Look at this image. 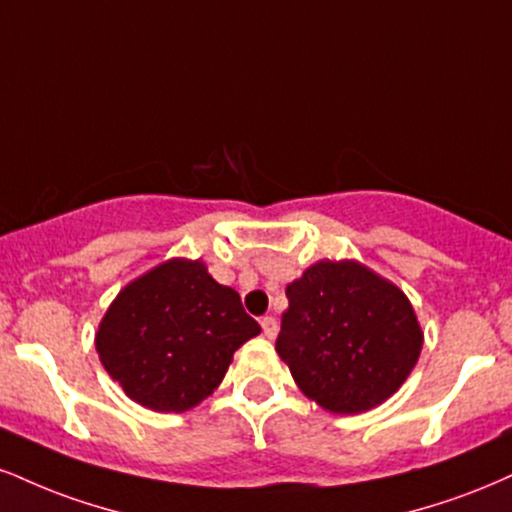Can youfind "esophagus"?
I'll return each instance as SVG.
<instances>
[{"label": "esophagus", "instance_id": "34e87169", "mask_svg": "<svg viewBox=\"0 0 512 512\" xmlns=\"http://www.w3.org/2000/svg\"><path fill=\"white\" fill-rule=\"evenodd\" d=\"M262 334L267 338H274L276 334H279V324H276L274 317H262Z\"/></svg>", "mask_w": 512, "mask_h": 512}]
</instances>
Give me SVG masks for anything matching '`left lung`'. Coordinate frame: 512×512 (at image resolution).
Masks as SVG:
<instances>
[{"label": "left lung", "instance_id": "obj_1", "mask_svg": "<svg viewBox=\"0 0 512 512\" xmlns=\"http://www.w3.org/2000/svg\"><path fill=\"white\" fill-rule=\"evenodd\" d=\"M276 353L307 398L357 415L391 398L422 350L408 295L355 260H322L286 288Z\"/></svg>", "mask_w": 512, "mask_h": 512}]
</instances>
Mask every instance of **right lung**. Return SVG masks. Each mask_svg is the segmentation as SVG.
Masks as SVG:
<instances>
[{"label": "right lung", "instance_id": "1", "mask_svg": "<svg viewBox=\"0 0 512 512\" xmlns=\"http://www.w3.org/2000/svg\"><path fill=\"white\" fill-rule=\"evenodd\" d=\"M257 334L240 295L214 281L205 262L174 257L116 295L95 348L135 403L186 412L217 389L233 353Z\"/></svg>", "mask_w": 512, "mask_h": 512}]
</instances>
